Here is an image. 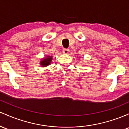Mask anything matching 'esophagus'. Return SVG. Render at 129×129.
<instances>
[{
	"mask_svg": "<svg viewBox=\"0 0 129 129\" xmlns=\"http://www.w3.org/2000/svg\"><path fill=\"white\" fill-rule=\"evenodd\" d=\"M63 53H64V54H69V50L68 49H63Z\"/></svg>",
	"mask_w": 129,
	"mask_h": 129,
	"instance_id": "34e87169",
	"label": "esophagus"
}]
</instances>
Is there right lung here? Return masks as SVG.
Instances as JSON below:
<instances>
[{
	"mask_svg": "<svg viewBox=\"0 0 129 129\" xmlns=\"http://www.w3.org/2000/svg\"><path fill=\"white\" fill-rule=\"evenodd\" d=\"M52 56L51 55H47V57L41 58L40 62V64L41 65L42 67H46V66H49L51 63L52 61Z\"/></svg>",
	"mask_w": 129,
	"mask_h": 129,
	"instance_id": "1",
	"label": "right lung"
}]
</instances>
